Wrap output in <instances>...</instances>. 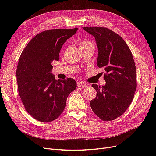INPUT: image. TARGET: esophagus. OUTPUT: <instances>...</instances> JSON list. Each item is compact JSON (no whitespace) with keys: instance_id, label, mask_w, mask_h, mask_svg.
<instances>
[{"instance_id":"1","label":"esophagus","mask_w":156,"mask_h":156,"mask_svg":"<svg viewBox=\"0 0 156 156\" xmlns=\"http://www.w3.org/2000/svg\"><path fill=\"white\" fill-rule=\"evenodd\" d=\"M77 84L78 87H87L88 86V84L86 83H84L82 81L77 82Z\"/></svg>"}]
</instances>
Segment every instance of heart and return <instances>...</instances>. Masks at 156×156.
<instances>
[{
	"label": "heart",
	"mask_w": 156,
	"mask_h": 156,
	"mask_svg": "<svg viewBox=\"0 0 156 156\" xmlns=\"http://www.w3.org/2000/svg\"><path fill=\"white\" fill-rule=\"evenodd\" d=\"M88 44H92L91 42H90L88 41H82L80 42L79 45H88Z\"/></svg>",
	"instance_id": "b5f03b06"
}]
</instances>
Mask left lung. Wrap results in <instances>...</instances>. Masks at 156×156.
I'll use <instances>...</instances> for the list:
<instances>
[{
    "instance_id": "left-lung-1",
    "label": "left lung",
    "mask_w": 156,
    "mask_h": 156,
    "mask_svg": "<svg viewBox=\"0 0 156 156\" xmlns=\"http://www.w3.org/2000/svg\"><path fill=\"white\" fill-rule=\"evenodd\" d=\"M96 39L98 49L97 65L104 69V86L93 84L95 99L90 102L92 110L103 121L120 116L133 100L136 89V68L129 47L111 30L100 27H83Z\"/></svg>"
}]
</instances>
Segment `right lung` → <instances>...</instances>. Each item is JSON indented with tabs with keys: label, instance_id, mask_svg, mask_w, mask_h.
I'll list each match as a JSON object with an SVG mask.
<instances>
[{
	"label": "right lung",
	"instance_id": "obj_1",
	"mask_svg": "<svg viewBox=\"0 0 156 156\" xmlns=\"http://www.w3.org/2000/svg\"><path fill=\"white\" fill-rule=\"evenodd\" d=\"M73 29H52L36 35L23 49L16 71L18 92L25 110L37 120H55L64 109L74 79H55L52 62L59 60L63 44L73 36Z\"/></svg>",
	"mask_w": 156,
	"mask_h": 156
}]
</instances>
